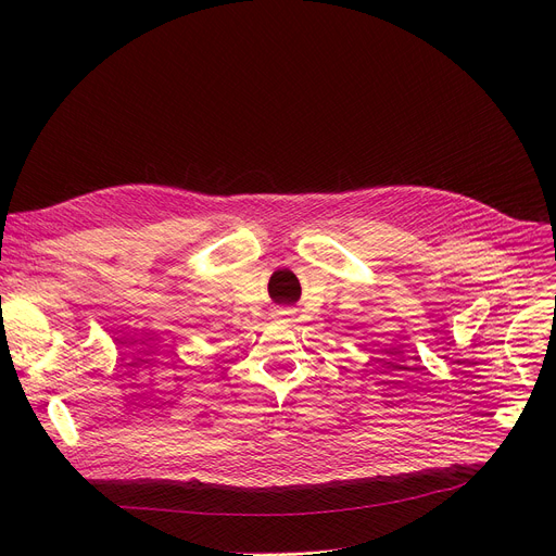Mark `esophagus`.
Segmentation results:
<instances>
[{
	"mask_svg": "<svg viewBox=\"0 0 556 556\" xmlns=\"http://www.w3.org/2000/svg\"><path fill=\"white\" fill-rule=\"evenodd\" d=\"M279 315H283V313H279Z\"/></svg>",
	"mask_w": 556,
	"mask_h": 556,
	"instance_id": "1",
	"label": "esophagus"
}]
</instances>
